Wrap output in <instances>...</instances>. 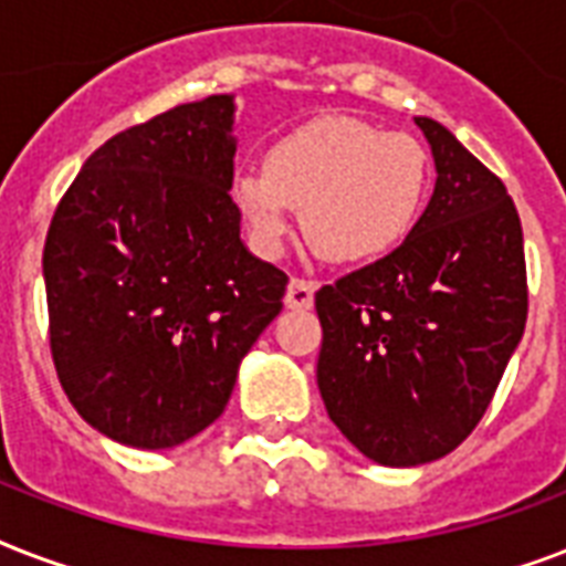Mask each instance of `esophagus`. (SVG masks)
I'll return each mask as SVG.
<instances>
[{
    "label": "esophagus",
    "mask_w": 566,
    "mask_h": 566,
    "mask_svg": "<svg viewBox=\"0 0 566 566\" xmlns=\"http://www.w3.org/2000/svg\"><path fill=\"white\" fill-rule=\"evenodd\" d=\"M314 293H317V284L314 282H308V279H291L287 293H284V305L293 311H308L314 305Z\"/></svg>",
    "instance_id": "34e87169"
}]
</instances>
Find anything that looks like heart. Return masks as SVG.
I'll list each match as a JSON object with an SVG mask.
<instances>
[{"instance_id":"1","label":"heart","mask_w":566,"mask_h":566,"mask_svg":"<svg viewBox=\"0 0 566 566\" xmlns=\"http://www.w3.org/2000/svg\"><path fill=\"white\" fill-rule=\"evenodd\" d=\"M429 193L426 146L355 117L311 119L266 149L264 167L231 179V202L258 255H282L302 211L308 240L337 264L394 255L420 226Z\"/></svg>"}]
</instances>
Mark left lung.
I'll list each match as a JSON object with an SVG mask.
<instances>
[{
	"instance_id": "8db88e82",
	"label": "left lung",
	"mask_w": 566,
	"mask_h": 566,
	"mask_svg": "<svg viewBox=\"0 0 566 566\" xmlns=\"http://www.w3.org/2000/svg\"><path fill=\"white\" fill-rule=\"evenodd\" d=\"M434 190L394 255L319 287V396L385 467L449 455L488 411L528 314L523 226L509 190L447 126L413 117Z\"/></svg>"
}]
</instances>
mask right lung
I'll return each mask as SVG.
<instances>
[{"instance_id": "obj_1", "label": "right lung", "mask_w": 566, "mask_h": 566, "mask_svg": "<svg viewBox=\"0 0 566 566\" xmlns=\"http://www.w3.org/2000/svg\"><path fill=\"white\" fill-rule=\"evenodd\" d=\"M234 96L176 105L84 161L43 249L64 394L105 438L179 447L229 405L287 275L240 240Z\"/></svg>"}]
</instances>
